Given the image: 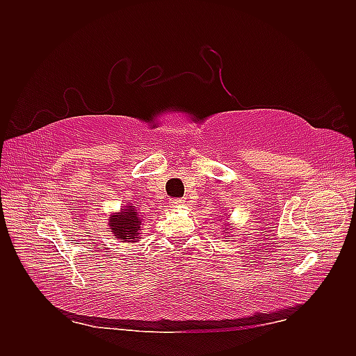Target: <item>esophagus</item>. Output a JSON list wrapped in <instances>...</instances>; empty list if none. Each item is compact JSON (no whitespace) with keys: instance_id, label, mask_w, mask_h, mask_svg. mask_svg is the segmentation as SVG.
Returning a JSON list of instances; mask_svg holds the SVG:
<instances>
[{"instance_id":"1","label":"esophagus","mask_w":356,"mask_h":356,"mask_svg":"<svg viewBox=\"0 0 356 356\" xmlns=\"http://www.w3.org/2000/svg\"><path fill=\"white\" fill-rule=\"evenodd\" d=\"M169 203H170V208H178V207H181L182 203H184V200H182V199H172Z\"/></svg>"}]
</instances>
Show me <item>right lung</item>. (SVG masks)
Segmentation results:
<instances>
[{
  "mask_svg": "<svg viewBox=\"0 0 356 356\" xmlns=\"http://www.w3.org/2000/svg\"><path fill=\"white\" fill-rule=\"evenodd\" d=\"M110 227L115 236V239H120L122 242H134L139 234L138 232L141 230V217H138L135 208L129 207L118 215H111Z\"/></svg>",
  "mask_w": 356,
  "mask_h": 356,
  "instance_id": "add662e5",
  "label": "right lung"
}]
</instances>
